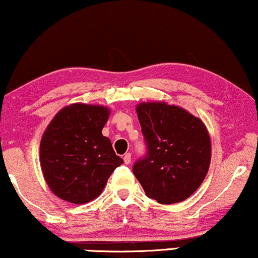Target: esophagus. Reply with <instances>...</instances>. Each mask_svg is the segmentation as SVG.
I'll return each mask as SVG.
<instances>
[{
    "instance_id": "obj_1",
    "label": "esophagus",
    "mask_w": 258,
    "mask_h": 258,
    "mask_svg": "<svg viewBox=\"0 0 258 258\" xmlns=\"http://www.w3.org/2000/svg\"><path fill=\"white\" fill-rule=\"evenodd\" d=\"M123 160H124V163H125L126 165H129L130 163H132V154H130V153H125V154H124Z\"/></svg>"
}]
</instances>
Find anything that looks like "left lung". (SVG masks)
I'll return each mask as SVG.
<instances>
[{
	"instance_id": "obj_1",
	"label": "left lung",
	"mask_w": 258,
	"mask_h": 258,
	"mask_svg": "<svg viewBox=\"0 0 258 258\" xmlns=\"http://www.w3.org/2000/svg\"><path fill=\"white\" fill-rule=\"evenodd\" d=\"M136 112L147 152L133 172L149 199L163 205L184 201L199 189L211 164L206 125L166 103H142Z\"/></svg>"
}]
</instances>
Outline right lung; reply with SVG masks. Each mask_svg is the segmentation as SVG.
<instances>
[{
    "label": "right lung",
    "instance_id": "obj_1",
    "mask_svg": "<svg viewBox=\"0 0 258 258\" xmlns=\"http://www.w3.org/2000/svg\"><path fill=\"white\" fill-rule=\"evenodd\" d=\"M109 114L99 105L73 104L47 125L40 141V166L59 199L76 205L92 201L123 163L101 134Z\"/></svg>",
    "mask_w": 258,
    "mask_h": 258
}]
</instances>
